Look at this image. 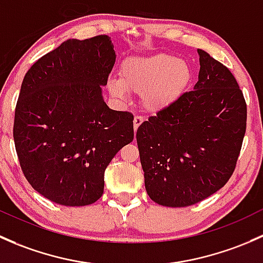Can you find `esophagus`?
I'll list each match as a JSON object with an SVG mask.
<instances>
[{
  "mask_svg": "<svg viewBox=\"0 0 263 263\" xmlns=\"http://www.w3.org/2000/svg\"><path fill=\"white\" fill-rule=\"evenodd\" d=\"M143 121H144V118H143V116H139V115L135 116L134 121H133V123H134V130H137V129L139 128V125L143 123Z\"/></svg>",
  "mask_w": 263,
  "mask_h": 263,
  "instance_id": "1",
  "label": "esophagus"
}]
</instances>
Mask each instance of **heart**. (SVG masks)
<instances>
[{"mask_svg": "<svg viewBox=\"0 0 263 263\" xmlns=\"http://www.w3.org/2000/svg\"><path fill=\"white\" fill-rule=\"evenodd\" d=\"M191 78L187 62L172 54L158 53L125 59L120 67V80H110L107 86L110 93L118 99H124L128 92L140 95L147 111L159 112L185 95Z\"/></svg>", "mask_w": 263, "mask_h": 263, "instance_id": "b5f03b06", "label": "heart"}]
</instances>
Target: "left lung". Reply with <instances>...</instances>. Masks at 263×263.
Returning <instances> with one entry per match:
<instances>
[{"label": "left lung", "instance_id": "8db88e82", "mask_svg": "<svg viewBox=\"0 0 263 263\" xmlns=\"http://www.w3.org/2000/svg\"><path fill=\"white\" fill-rule=\"evenodd\" d=\"M194 90L137 130L145 190L154 202L183 208L220 190L237 166L247 105L224 64L199 49Z\"/></svg>", "mask_w": 263, "mask_h": 263}]
</instances>
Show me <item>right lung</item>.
Listing matches in <instances>:
<instances>
[{
  "instance_id": "add662e5",
  "label": "right lung",
  "mask_w": 263,
  "mask_h": 263,
  "mask_svg": "<svg viewBox=\"0 0 263 263\" xmlns=\"http://www.w3.org/2000/svg\"><path fill=\"white\" fill-rule=\"evenodd\" d=\"M115 58L107 35L69 39L24 77L13 120L16 153L28 182L50 201H97L105 170L134 139L133 114L109 109L102 99Z\"/></svg>"
}]
</instances>
